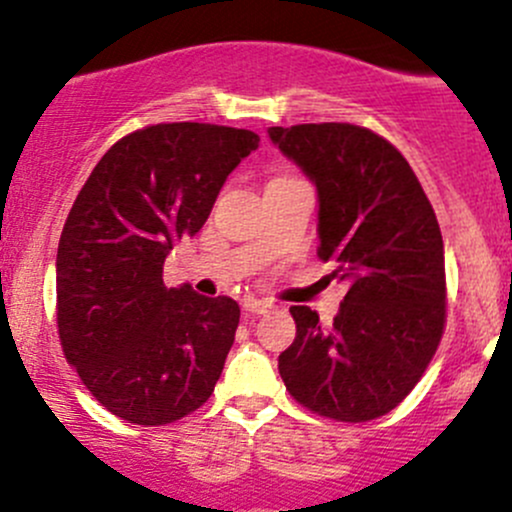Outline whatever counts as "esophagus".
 <instances>
[{
  "label": "esophagus",
  "instance_id": "obj_1",
  "mask_svg": "<svg viewBox=\"0 0 512 512\" xmlns=\"http://www.w3.org/2000/svg\"><path fill=\"white\" fill-rule=\"evenodd\" d=\"M273 307L276 305H273L271 300H256V298L244 300V310L251 312V315H263V312H271Z\"/></svg>",
  "mask_w": 512,
  "mask_h": 512
}]
</instances>
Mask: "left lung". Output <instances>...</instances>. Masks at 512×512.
<instances>
[{"instance_id":"obj_1","label":"left lung","mask_w":512,"mask_h":512,"mask_svg":"<svg viewBox=\"0 0 512 512\" xmlns=\"http://www.w3.org/2000/svg\"><path fill=\"white\" fill-rule=\"evenodd\" d=\"M268 139L315 183L317 254L349 285L332 327L290 307L298 332L278 356L280 378L332 420L386 415L442 339L444 244L430 200L398 148L364 126H271Z\"/></svg>"}]
</instances>
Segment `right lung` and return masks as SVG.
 Wrapping results in <instances>:
<instances>
[{
	"label": "right lung",
	"mask_w": 512,
	"mask_h": 512,
	"mask_svg": "<svg viewBox=\"0 0 512 512\" xmlns=\"http://www.w3.org/2000/svg\"><path fill=\"white\" fill-rule=\"evenodd\" d=\"M256 148L254 131L232 126H146L109 148L82 185L58 244V334L112 415L168 425L212 395L239 305L188 283L166 288L163 263L200 232L227 175Z\"/></svg>",
	"instance_id": "1"
}]
</instances>
